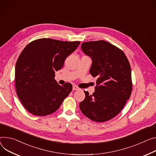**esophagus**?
Listing matches in <instances>:
<instances>
[{"label":"esophagus","mask_w":156,"mask_h":156,"mask_svg":"<svg viewBox=\"0 0 156 156\" xmlns=\"http://www.w3.org/2000/svg\"><path fill=\"white\" fill-rule=\"evenodd\" d=\"M79 90H80V88H79L78 87H76V85H73V91Z\"/></svg>","instance_id":"esophagus-1"}]
</instances>
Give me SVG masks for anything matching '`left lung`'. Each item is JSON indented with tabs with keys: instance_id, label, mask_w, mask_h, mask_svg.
Here are the masks:
<instances>
[{
	"instance_id": "1",
	"label": "left lung",
	"mask_w": 156,
	"mask_h": 156,
	"mask_svg": "<svg viewBox=\"0 0 156 156\" xmlns=\"http://www.w3.org/2000/svg\"><path fill=\"white\" fill-rule=\"evenodd\" d=\"M83 53L92 60L90 74L97 77L95 91L80 103L83 114L93 121L103 122L118 115L132 91L131 69L124 52L105 40L84 42Z\"/></svg>"
}]
</instances>
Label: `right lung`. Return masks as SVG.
I'll return each mask as SVG.
<instances>
[{"instance_id":"right-lung-1","label":"right lung","mask_w":156,"mask_h":156,"mask_svg":"<svg viewBox=\"0 0 156 156\" xmlns=\"http://www.w3.org/2000/svg\"><path fill=\"white\" fill-rule=\"evenodd\" d=\"M80 44L79 41L40 38L23 50L16 65V88L22 104L31 114H51L72 91V84L60 85L54 78L55 72L63 67Z\"/></svg>"}]
</instances>
